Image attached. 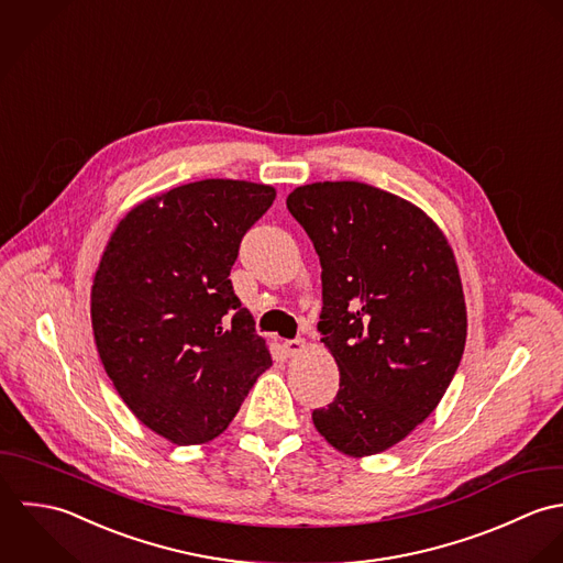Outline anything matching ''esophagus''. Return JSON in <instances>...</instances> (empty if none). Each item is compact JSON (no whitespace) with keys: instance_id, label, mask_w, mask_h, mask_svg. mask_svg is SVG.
Returning a JSON list of instances; mask_svg holds the SVG:
<instances>
[{"instance_id":"34e87169","label":"esophagus","mask_w":563,"mask_h":563,"mask_svg":"<svg viewBox=\"0 0 563 563\" xmlns=\"http://www.w3.org/2000/svg\"><path fill=\"white\" fill-rule=\"evenodd\" d=\"M305 339H285L283 341V347H285V352L289 354V356H294V354H298V352H302L305 350Z\"/></svg>"}]
</instances>
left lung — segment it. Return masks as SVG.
Returning a JSON list of instances; mask_svg holds the SVG:
<instances>
[{
	"label": "left lung",
	"mask_w": 563,
	"mask_h": 563,
	"mask_svg": "<svg viewBox=\"0 0 563 563\" xmlns=\"http://www.w3.org/2000/svg\"><path fill=\"white\" fill-rule=\"evenodd\" d=\"M287 209L320 256L318 331L339 367L313 424L350 456L391 449L435 411L465 347L449 239L416 205L354 180L298 187Z\"/></svg>",
	"instance_id": "8db88e82"
}]
</instances>
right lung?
<instances>
[{
  "mask_svg": "<svg viewBox=\"0 0 563 563\" xmlns=\"http://www.w3.org/2000/svg\"><path fill=\"white\" fill-rule=\"evenodd\" d=\"M276 189L209 178L147 198L117 224L91 287L96 345L117 394L178 446L222 435L272 365L230 269Z\"/></svg>",
  "mask_w": 563,
  "mask_h": 563,
  "instance_id": "1",
  "label": "right lung"
}]
</instances>
